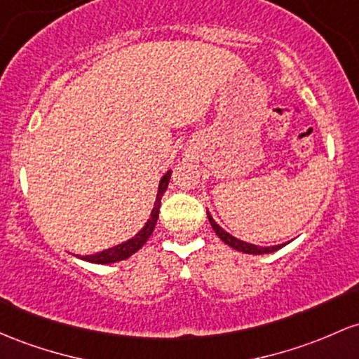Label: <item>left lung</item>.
I'll return each mask as SVG.
<instances>
[{
  "instance_id": "1",
  "label": "left lung",
  "mask_w": 359,
  "mask_h": 359,
  "mask_svg": "<svg viewBox=\"0 0 359 359\" xmlns=\"http://www.w3.org/2000/svg\"><path fill=\"white\" fill-rule=\"evenodd\" d=\"M206 212H208V219H210V223H211L212 230H215V233L218 235V237L222 238L223 242L226 243V245H230L231 249H235V250H238V252H243V254H252V255L271 254V252H276V250L283 249V247H285L286 243H288V242H286V243H279V245L261 247V245H254V243H249V242H243V240H240L237 237H233V235L228 233V231H224L223 228L219 226V224L216 223L215 219H212L211 212L210 211H206Z\"/></svg>"
}]
</instances>
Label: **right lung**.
I'll return each instance as SVG.
<instances>
[{"mask_svg":"<svg viewBox=\"0 0 359 359\" xmlns=\"http://www.w3.org/2000/svg\"><path fill=\"white\" fill-rule=\"evenodd\" d=\"M170 177H172V170H167V173L160 179L158 192H156V199H155V204H153L151 215H149L148 222L144 223V226L137 231L135 237H131L122 243H117V245L110 247V249L97 252V254L76 255V257L81 259V261L92 262V264H114V262L124 261V259L131 257L133 254H136V252L147 243V240L151 237L153 230H155V224H156V219H158V212H160L161 196H163L165 191H167L168 182H170Z\"/></svg>","mask_w":359,"mask_h":359,"instance_id":"add662e5","label":"right lung"}]
</instances>
